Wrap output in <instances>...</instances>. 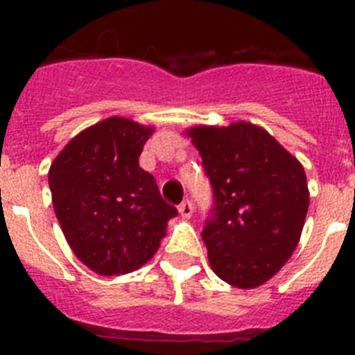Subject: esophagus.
Returning <instances> with one entry per match:
<instances>
[{
  "label": "esophagus",
  "mask_w": 355,
  "mask_h": 355,
  "mask_svg": "<svg viewBox=\"0 0 355 355\" xmlns=\"http://www.w3.org/2000/svg\"><path fill=\"white\" fill-rule=\"evenodd\" d=\"M178 209H180L181 216H184V218H190V216L193 215V205L190 200H183Z\"/></svg>",
  "instance_id": "esophagus-1"
}]
</instances>
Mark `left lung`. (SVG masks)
Returning <instances> with one entry per match:
<instances>
[{"label":"left lung","instance_id":"8db88e82","mask_svg":"<svg viewBox=\"0 0 355 355\" xmlns=\"http://www.w3.org/2000/svg\"><path fill=\"white\" fill-rule=\"evenodd\" d=\"M184 133L215 193L202 231L213 272L241 290L261 286L291 258L302 234L309 208L302 163L252 122L199 124Z\"/></svg>","mask_w":355,"mask_h":355}]
</instances>
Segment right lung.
<instances>
[{
    "mask_svg": "<svg viewBox=\"0 0 355 355\" xmlns=\"http://www.w3.org/2000/svg\"><path fill=\"white\" fill-rule=\"evenodd\" d=\"M153 133L155 126L108 117L69 140L49 167L53 208L65 240L99 275L130 274L146 265L178 215L139 165Z\"/></svg>",
    "mask_w": 355,
    "mask_h": 355,
    "instance_id": "right-lung-1",
    "label": "right lung"
}]
</instances>
